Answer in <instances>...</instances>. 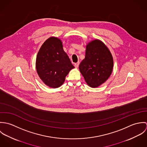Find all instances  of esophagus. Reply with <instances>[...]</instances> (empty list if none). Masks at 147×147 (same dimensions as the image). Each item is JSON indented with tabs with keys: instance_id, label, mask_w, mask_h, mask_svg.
<instances>
[{
	"instance_id": "obj_1",
	"label": "esophagus",
	"mask_w": 147,
	"mask_h": 147,
	"mask_svg": "<svg viewBox=\"0 0 147 147\" xmlns=\"http://www.w3.org/2000/svg\"><path fill=\"white\" fill-rule=\"evenodd\" d=\"M79 65V62H77V63H75V67L76 68H78Z\"/></svg>"
}]
</instances>
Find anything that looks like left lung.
I'll list each match as a JSON object with an SVG mask.
<instances>
[{"mask_svg":"<svg viewBox=\"0 0 147 147\" xmlns=\"http://www.w3.org/2000/svg\"><path fill=\"white\" fill-rule=\"evenodd\" d=\"M113 64V58L108 47L102 41L96 39L87 43L85 58L79 67L86 84L97 88L110 76Z\"/></svg>","mask_w":147,"mask_h":147,"instance_id":"8db88e82","label":"left lung"}]
</instances>
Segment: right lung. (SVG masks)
I'll return each mask as SVG.
<instances>
[{"label": "right lung", "instance_id": "1", "mask_svg": "<svg viewBox=\"0 0 147 147\" xmlns=\"http://www.w3.org/2000/svg\"><path fill=\"white\" fill-rule=\"evenodd\" d=\"M37 72L47 86L57 88L64 83L65 76L75 67L64 51L61 39L51 37L42 44L37 55Z\"/></svg>", "mask_w": 147, "mask_h": 147}]
</instances>
